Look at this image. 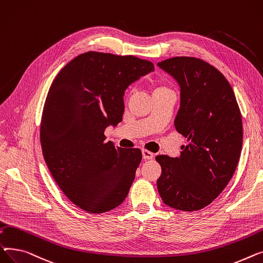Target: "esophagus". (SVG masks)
Returning <instances> with one entry per match:
<instances>
[{
  "mask_svg": "<svg viewBox=\"0 0 263 263\" xmlns=\"http://www.w3.org/2000/svg\"><path fill=\"white\" fill-rule=\"evenodd\" d=\"M142 156H143V159L145 160H149V159H153L154 158V154L149 151H146V149H143L142 151Z\"/></svg>",
  "mask_w": 263,
  "mask_h": 263,
  "instance_id": "34e87169",
  "label": "esophagus"
}]
</instances>
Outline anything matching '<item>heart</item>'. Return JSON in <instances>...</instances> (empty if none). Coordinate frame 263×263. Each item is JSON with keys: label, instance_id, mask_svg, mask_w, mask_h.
I'll return each instance as SVG.
<instances>
[{"label": "heart", "instance_id": "1", "mask_svg": "<svg viewBox=\"0 0 263 263\" xmlns=\"http://www.w3.org/2000/svg\"><path fill=\"white\" fill-rule=\"evenodd\" d=\"M159 89H163V88H159ZM159 89H157V90H159Z\"/></svg>", "mask_w": 263, "mask_h": 263}]
</instances>
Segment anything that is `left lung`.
I'll return each instance as SVG.
<instances>
[{
	"mask_svg": "<svg viewBox=\"0 0 263 263\" xmlns=\"http://www.w3.org/2000/svg\"><path fill=\"white\" fill-rule=\"evenodd\" d=\"M157 66L180 87L175 129L187 138L180 156L158 155L157 189L163 203L196 211L213 202L233 177L243 139L235 92L225 76L206 61L173 57Z\"/></svg>",
	"mask_w": 263,
	"mask_h": 263,
	"instance_id": "1",
	"label": "left lung"
}]
</instances>
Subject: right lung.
Masks as SVG:
<instances>
[{
    "mask_svg": "<svg viewBox=\"0 0 263 263\" xmlns=\"http://www.w3.org/2000/svg\"><path fill=\"white\" fill-rule=\"evenodd\" d=\"M153 71L151 61L135 56L87 52L50 87L40 126L43 157L58 187L87 212L115 209L129 192L141 151L106 142L104 132L122 121L127 87Z\"/></svg>",
    "mask_w": 263,
    "mask_h": 263,
    "instance_id": "obj_1",
    "label": "right lung"
}]
</instances>
